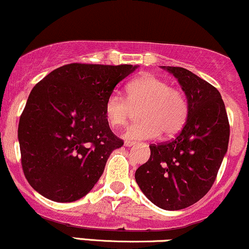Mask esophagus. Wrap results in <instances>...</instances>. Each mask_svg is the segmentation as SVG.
Returning <instances> with one entry per match:
<instances>
[{"instance_id": "esophagus-1", "label": "esophagus", "mask_w": 249, "mask_h": 249, "mask_svg": "<svg viewBox=\"0 0 249 249\" xmlns=\"http://www.w3.org/2000/svg\"><path fill=\"white\" fill-rule=\"evenodd\" d=\"M134 144H136V142H124V145H125V146H127V147H131V146H133Z\"/></svg>"}]
</instances>
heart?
Returning a JSON list of instances; mask_svg holds the SVG:
<instances>
[{"instance_id": "heart-1", "label": "heart", "mask_w": 249, "mask_h": 249, "mask_svg": "<svg viewBox=\"0 0 249 249\" xmlns=\"http://www.w3.org/2000/svg\"><path fill=\"white\" fill-rule=\"evenodd\" d=\"M126 95L127 99L119 92H112L104 105L107 123L115 128L126 124L133 111L141 108L142 122L125 130V139H154L161 132L170 137L184 127L188 112L186 98L164 79L148 73L139 76L127 85Z\"/></svg>"}]
</instances>
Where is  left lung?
<instances>
[{"mask_svg": "<svg viewBox=\"0 0 249 249\" xmlns=\"http://www.w3.org/2000/svg\"><path fill=\"white\" fill-rule=\"evenodd\" d=\"M178 79L187 99V121L173 141L151 145L150 159L136 171L142 192L156 206L178 211L212 187L230 141L221 95L190 70L162 67Z\"/></svg>", "mask_w": 249, "mask_h": 249, "instance_id": "8db88e82", "label": "left lung"}]
</instances>
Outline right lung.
Masks as SVG:
<instances>
[{
  "label": "right lung",
  "mask_w": 249,
  "mask_h": 249,
  "mask_svg": "<svg viewBox=\"0 0 249 249\" xmlns=\"http://www.w3.org/2000/svg\"><path fill=\"white\" fill-rule=\"evenodd\" d=\"M137 68L71 63L34 87L18 142L24 176L36 192L71 202L92 190L110 154L124 144L108 126L105 101Z\"/></svg>",
  "instance_id": "add662e5"
}]
</instances>
